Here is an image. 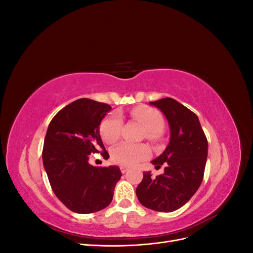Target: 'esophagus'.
Masks as SVG:
<instances>
[{"mask_svg": "<svg viewBox=\"0 0 253 253\" xmlns=\"http://www.w3.org/2000/svg\"><path fill=\"white\" fill-rule=\"evenodd\" d=\"M120 170H121V172L122 173H126L127 172V170H128V168L127 167H126V166H120Z\"/></svg>", "mask_w": 253, "mask_h": 253, "instance_id": "esophagus-1", "label": "esophagus"}]
</instances>
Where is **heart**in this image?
<instances>
[{"label": "heart", "mask_w": 253, "mask_h": 253, "mask_svg": "<svg viewBox=\"0 0 253 253\" xmlns=\"http://www.w3.org/2000/svg\"><path fill=\"white\" fill-rule=\"evenodd\" d=\"M131 116L138 120L147 128V137L154 142L162 139V128L164 118L156 109L147 105H139L131 111ZM122 118L118 113H112L101 125V136L103 140L113 144L121 135ZM150 155V148L144 143L121 142L116 145L111 153L114 163L122 166H134Z\"/></svg>", "instance_id": "heart-1"}]
</instances>
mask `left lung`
<instances>
[{
	"label": "left lung",
	"mask_w": 253,
	"mask_h": 253,
	"mask_svg": "<svg viewBox=\"0 0 253 253\" xmlns=\"http://www.w3.org/2000/svg\"><path fill=\"white\" fill-rule=\"evenodd\" d=\"M169 121L170 142L152 162L165 172L152 177L144 172L136 189L138 201L145 208L158 212L179 209L200 188L208 155V141L196 114L172 98L151 102Z\"/></svg>",
	"instance_id": "1"
}]
</instances>
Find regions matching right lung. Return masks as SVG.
<instances>
[{
	"instance_id": "add662e5",
	"label": "right lung",
	"mask_w": 253,
	"mask_h": 253,
	"mask_svg": "<svg viewBox=\"0 0 253 253\" xmlns=\"http://www.w3.org/2000/svg\"><path fill=\"white\" fill-rule=\"evenodd\" d=\"M111 105L78 99L59 111L48 126L42 158L53 193L66 208L80 214L108 207L121 177L118 167H93L88 157L100 153L109 158L99 126Z\"/></svg>"
}]
</instances>
